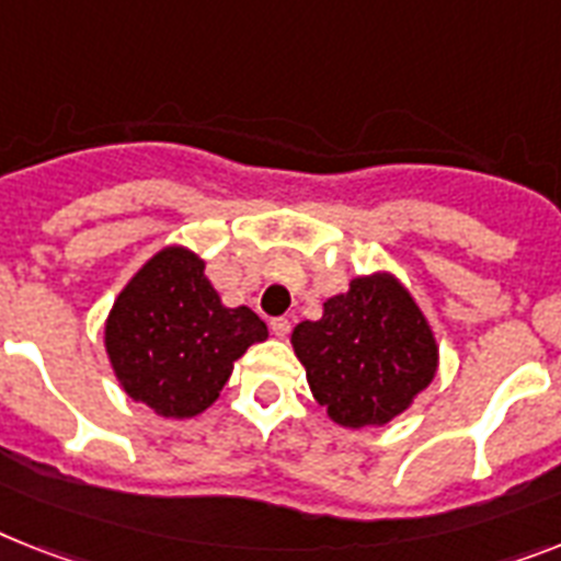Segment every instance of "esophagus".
<instances>
[{
  "mask_svg": "<svg viewBox=\"0 0 561 561\" xmlns=\"http://www.w3.org/2000/svg\"><path fill=\"white\" fill-rule=\"evenodd\" d=\"M270 330H272V335H277V337H286V335H289V330H291L289 318H272Z\"/></svg>",
  "mask_w": 561,
  "mask_h": 561,
  "instance_id": "34e87169",
  "label": "esophagus"
}]
</instances>
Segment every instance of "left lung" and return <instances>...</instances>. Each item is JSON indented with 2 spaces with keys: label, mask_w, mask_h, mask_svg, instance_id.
Instances as JSON below:
<instances>
[{
  "label": "left lung",
  "mask_w": 561,
  "mask_h": 561,
  "mask_svg": "<svg viewBox=\"0 0 561 561\" xmlns=\"http://www.w3.org/2000/svg\"><path fill=\"white\" fill-rule=\"evenodd\" d=\"M314 401L341 427H383L438 369V344L415 298L390 272L355 277L291 332Z\"/></svg>",
  "instance_id": "1"
}]
</instances>
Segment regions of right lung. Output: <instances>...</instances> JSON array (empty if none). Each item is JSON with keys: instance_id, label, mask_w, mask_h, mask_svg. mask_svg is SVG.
<instances>
[{"instance_id": "1", "label": "right lung", "mask_w": 561, "mask_h": 561, "mask_svg": "<svg viewBox=\"0 0 561 561\" xmlns=\"http://www.w3.org/2000/svg\"><path fill=\"white\" fill-rule=\"evenodd\" d=\"M206 263L165 247L125 284L105 321V353L128 398L163 419L215 404L234 360L270 330L249 307H224Z\"/></svg>"}]
</instances>
